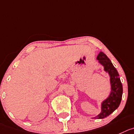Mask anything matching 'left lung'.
Returning a JSON list of instances; mask_svg holds the SVG:
<instances>
[{
  "mask_svg": "<svg viewBox=\"0 0 134 134\" xmlns=\"http://www.w3.org/2000/svg\"><path fill=\"white\" fill-rule=\"evenodd\" d=\"M97 59L104 67V70L109 73L111 86L110 95L101 103V112L93 118L95 119H102L109 116L118 109L122 100L123 88L118 71L114 68L107 56L103 52H100Z\"/></svg>",
  "mask_w": 134,
  "mask_h": 134,
  "instance_id": "8db88e82",
  "label": "left lung"
}]
</instances>
